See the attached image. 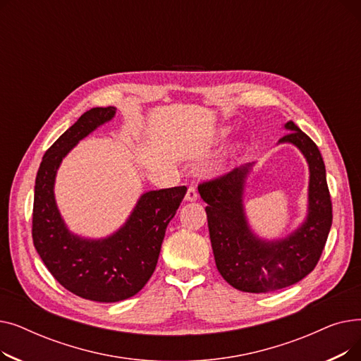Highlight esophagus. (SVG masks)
<instances>
[{
	"mask_svg": "<svg viewBox=\"0 0 361 361\" xmlns=\"http://www.w3.org/2000/svg\"><path fill=\"white\" fill-rule=\"evenodd\" d=\"M197 197H199V195L196 192V188L195 187H188L187 188V193H185V200L187 202H196Z\"/></svg>",
	"mask_w": 361,
	"mask_h": 361,
	"instance_id": "esophagus-1",
	"label": "esophagus"
}]
</instances>
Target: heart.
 Listing matches in <instances>:
<instances>
[{"instance_id":"b5f03b06","label":"heart","mask_w":361,"mask_h":361,"mask_svg":"<svg viewBox=\"0 0 361 361\" xmlns=\"http://www.w3.org/2000/svg\"><path fill=\"white\" fill-rule=\"evenodd\" d=\"M226 137H228V130H221V133H219V136H218V139L219 140H225ZM240 146H237L235 149H233L228 155H226L225 158H222L221 161H218L215 165H214V173H216V174H222V173H225L226 169H228V166L233 164V161L240 155Z\"/></svg>"}]
</instances>
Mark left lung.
<instances>
[{
    "instance_id": "1",
    "label": "left lung",
    "mask_w": 361,
    "mask_h": 361,
    "mask_svg": "<svg viewBox=\"0 0 361 361\" xmlns=\"http://www.w3.org/2000/svg\"><path fill=\"white\" fill-rule=\"evenodd\" d=\"M278 145L295 146L309 165L307 214L290 234L281 238L257 235L245 215V183L255 162L199 185L207 206V226L215 263L222 278L244 293H272L307 276L317 264L332 225V203L324 159L314 142L293 121Z\"/></svg>"
}]
</instances>
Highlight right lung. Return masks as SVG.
Masks as SVG:
<instances>
[{
    "label": "right lung",
    "mask_w": 361,
    "mask_h": 361,
    "mask_svg": "<svg viewBox=\"0 0 361 361\" xmlns=\"http://www.w3.org/2000/svg\"><path fill=\"white\" fill-rule=\"evenodd\" d=\"M117 108H92L47 150L35 181L32 237L52 276L86 300L116 302L137 294L154 274L166 226L187 187L143 193L117 231L89 238L67 226L55 200V178L73 147L116 117Z\"/></svg>",
    "instance_id": "1"
}]
</instances>
